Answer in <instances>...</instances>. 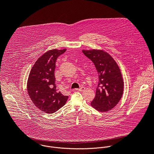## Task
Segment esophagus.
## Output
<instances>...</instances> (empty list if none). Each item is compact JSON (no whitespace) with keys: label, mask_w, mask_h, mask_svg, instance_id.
Masks as SVG:
<instances>
[{"label":"esophagus","mask_w":154,"mask_h":154,"mask_svg":"<svg viewBox=\"0 0 154 154\" xmlns=\"http://www.w3.org/2000/svg\"><path fill=\"white\" fill-rule=\"evenodd\" d=\"M85 90V87H82V88H80L79 89H76V91H78L79 92H83Z\"/></svg>","instance_id":"1"}]
</instances>
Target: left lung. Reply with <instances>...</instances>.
<instances>
[{
  "mask_svg": "<svg viewBox=\"0 0 154 154\" xmlns=\"http://www.w3.org/2000/svg\"><path fill=\"white\" fill-rule=\"evenodd\" d=\"M82 52L92 61L98 74L96 95L91 105L99 112H108L118 104L123 95L121 69L112 56L103 50H83Z\"/></svg>",
  "mask_w": 154,
  "mask_h": 154,
  "instance_id": "8db88e82",
  "label": "left lung"
}]
</instances>
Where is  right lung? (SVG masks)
<instances>
[{"label":"right lung","mask_w":154,"mask_h":154,"mask_svg":"<svg viewBox=\"0 0 154 154\" xmlns=\"http://www.w3.org/2000/svg\"><path fill=\"white\" fill-rule=\"evenodd\" d=\"M66 49H53L44 53L32 66L27 82L29 96L40 110L51 114L63 107L68 96L57 91L55 84V63Z\"/></svg>","instance_id":"right-lung-1"}]
</instances>
